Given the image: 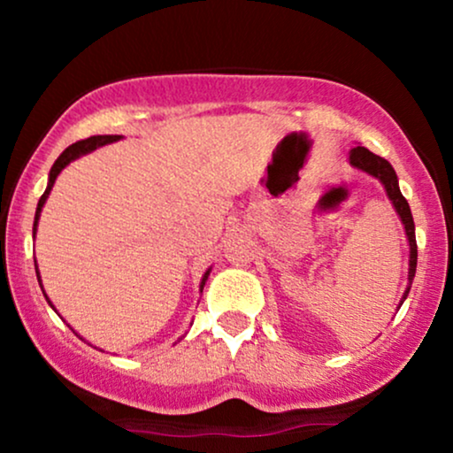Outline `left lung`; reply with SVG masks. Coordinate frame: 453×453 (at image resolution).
Masks as SVG:
<instances>
[{"mask_svg":"<svg viewBox=\"0 0 453 453\" xmlns=\"http://www.w3.org/2000/svg\"><path fill=\"white\" fill-rule=\"evenodd\" d=\"M349 161H351V165H356V168H360V170H364V173L377 176V179L381 180L383 187H386L389 200H392L394 209H396L400 219H403V223H404V230H407L409 247H411L409 288H407V292H404L403 300H400V304H403L404 298H407L409 289H411V283H413L415 268H418V242H415V223H413V215H411L409 202L404 200L403 194H400L398 176H396V173H394V168L389 165L388 159H383V157H379V155L371 153V150H368L366 147H356V149H351Z\"/></svg>","mask_w":453,"mask_h":453,"instance_id":"1","label":"left lung"}]
</instances>
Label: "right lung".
I'll list each match as a JSON object with an SVG mask.
<instances>
[{
	"mask_svg": "<svg viewBox=\"0 0 453 453\" xmlns=\"http://www.w3.org/2000/svg\"><path fill=\"white\" fill-rule=\"evenodd\" d=\"M114 140H119V136H91V138H85V140H78V142L70 144V147H67L64 153H61L59 157H57V161L53 164V168H50V174H49V187H46V191H44L42 197H40V202H38V209H35L34 236H35V226H38L40 212H42V206H44L46 197H49L50 189H53L55 179H57V176H59L61 170H64L72 159L81 157V155H85V153H91V150H96L97 147H104V144H108V142H114ZM35 273H38V268H35ZM206 279H209V270H206V274H204V279H202L200 288H204ZM38 280H40V273H38ZM46 300H49V298H46ZM50 306H53V304H50Z\"/></svg>",
	"mask_w": 453,
	"mask_h": 453,
	"instance_id": "1",
	"label": "right lung"
}]
</instances>
